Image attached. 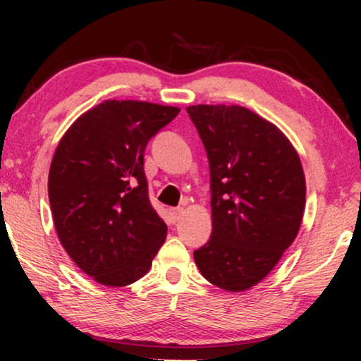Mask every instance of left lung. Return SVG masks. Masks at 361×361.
Here are the masks:
<instances>
[{"instance_id": "left-lung-1", "label": "left lung", "mask_w": 361, "mask_h": 361, "mask_svg": "<svg viewBox=\"0 0 361 361\" xmlns=\"http://www.w3.org/2000/svg\"><path fill=\"white\" fill-rule=\"evenodd\" d=\"M179 111L106 100L78 116L59 141L47 182L54 226L73 263L97 283H136L164 245L167 225L147 195L145 149Z\"/></svg>"}]
</instances>
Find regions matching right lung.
Returning a JSON list of instances; mask_svg holds the SVG:
<instances>
[{
    "instance_id": "add662e5",
    "label": "right lung",
    "mask_w": 361,
    "mask_h": 361,
    "mask_svg": "<svg viewBox=\"0 0 361 361\" xmlns=\"http://www.w3.org/2000/svg\"><path fill=\"white\" fill-rule=\"evenodd\" d=\"M187 113L210 164L212 235L194 251L202 276L241 293L268 276L293 245L305 209L300 157L273 123L240 105Z\"/></svg>"
}]
</instances>
